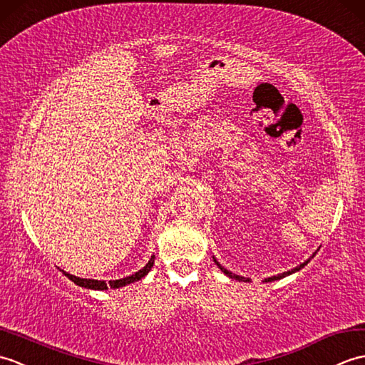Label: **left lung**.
<instances>
[{"label":"left lung","instance_id":"8db88e82","mask_svg":"<svg viewBox=\"0 0 365 365\" xmlns=\"http://www.w3.org/2000/svg\"><path fill=\"white\" fill-rule=\"evenodd\" d=\"M315 253H317V251H315ZM315 253L311 256V257H314L315 256ZM311 257L309 259H307V261H304L303 264H299L298 267H295V269H292V270H289V272H284V273H281V274H277V277H270V278H267L265 279V282H270V281H277V279H281V278H284V277H287V274H292V273H295V272H298V270H302L303 269V267L307 264V262H309L311 261ZM214 262L218 265V269H220L225 274H226V277H230V278H234V279H237V281H250L248 278H244V277H239V274H232L231 272H228V270H226L225 269V267H222L220 264H218L217 262V259L214 257Z\"/></svg>","mask_w":365,"mask_h":365}]
</instances>
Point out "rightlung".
<instances>
[{"instance_id":"1","label":"right lung","mask_w":365,"mask_h":365,"mask_svg":"<svg viewBox=\"0 0 365 365\" xmlns=\"http://www.w3.org/2000/svg\"><path fill=\"white\" fill-rule=\"evenodd\" d=\"M153 264H155V256H151V259L148 261V264L145 265L142 270L135 272L134 274H131V277H126V278H121V279H115V281H109V284H106V281L78 278V277H75V274H70V273L63 272V270H61V272H62L63 274H66V277H67L68 279H71L73 282H75L76 286L86 287V289H93V290H106V289H108V286H109V287H112V289H118V287H123V286L131 284V282H135V281L142 279V278L145 277V274H147V273L151 270Z\"/></svg>"}]
</instances>
